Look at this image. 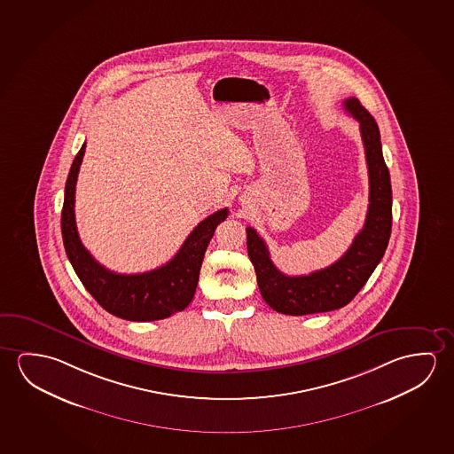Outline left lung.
I'll list each match as a JSON object with an SVG mask.
<instances>
[{"mask_svg": "<svg viewBox=\"0 0 454 454\" xmlns=\"http://www.w3.org/2000/svg\"><path fill=\"white\" fill-rule=\"evenodd\" d=\"M346 112L358 121L370 176V206L363 230L336 262L309 275L289 277L273 265L269 248L253 228H247V250L269 307L289 316L325 313L346 307L364 286L384 256L391 234V182L382 155L376 121L358 98L344 100Z\"/></svg>", "mask_w": 454, "mask_h": 454, "instance_id": "obj_1", "label": "left lung"}]
</instances>
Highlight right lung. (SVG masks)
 <instances>
[{"mask_svg":"<svg viewBox=\"0 0 454 454\" xmlns=\"http://www.w3.org/2000/svg\"><path fill=\"white\" fill-rule=\"evenodd\" d=\"M84 147L86 143L70 167L61 212L64 248L78 278L105 311L126 321H159L185 309L195 295L206 248L216 226L226 220L228 209L216 210L202 220L190 232L175 258L159 269L132 275L112 272L92 258L78 238L74 204Z\"/></svg>","mask_w":454,"mask_h":454,"instance_id":"right-lung-1","label":"right lung"}]
</instances>
